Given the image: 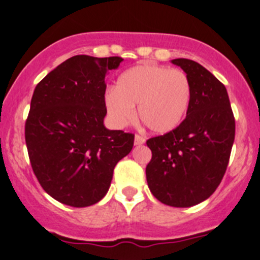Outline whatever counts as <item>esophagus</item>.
I'll use <instances>...</instances> for the list:
<instances>
[{
  "instance_id": "obj_1",
  "label": "esophagus",
  "mask_w": 260,
  "mask_h": 260,
  "mask_svg": "<svg viewBox=\"0 0 260 260\" xmlns=\"http://www.w3.org/2000/svg\"><path fill=\"white\" fill-rule=\"evenodd\" d=\"M145 142H146L145 137H142V136H140V135L135 136V145L136 146H141V145H143Z\"/></svg>"
}]
</instances>
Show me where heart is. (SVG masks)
<instances>
[{"label": "heart", "instance_id": "b5f03b06", "mask_svg": "<svg viewBox=\"0 0 260 260\" xmlns=\"http://www.w3.org/2000/svg\"><path fill=\"white\" fill-rule=\"evenodd\" d=\"M191 83L185 72L143 64L125 70L106 94L107 112L118 127L138 117L151 132L165 135L176 129L188 111Z\"/></svg>", "mask_w": 260, "mask_h": 260}]
</instances>
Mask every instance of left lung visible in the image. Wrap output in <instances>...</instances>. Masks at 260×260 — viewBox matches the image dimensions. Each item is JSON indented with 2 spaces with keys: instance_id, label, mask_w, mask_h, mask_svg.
I'll list each match as a JSON object with an SVG mask.
<instances>
[{
  "instance_id": "obj_1",
  "label": "left lung",
  "mask_w": 260,
  "mask_h": 260,
  "mask_svg": "<svg viewBox=\"0 0 260 260\" xmlns=\"http://www.w3.org/2000/svg\"><path fill=\"white\" fill-rule=\"evenodd\" d=\"M191 83L186 118L176 129L149 138L152 158L146 177L152 195L174 208L209 199L221 182L235 137L229 95L208 69L188 59H174Z\"/></svg>"
}]
</instances>
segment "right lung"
Here are the masks:
<instances>
[{
    "label": "right lung",
    "mask_w": 260,
    "mask_h": 260,
    "mask_svg": "<svg viewBox=\"0 0 260 260\" xmlns=\"http://www.w3.org/2000/svg\"><path fill=\"white\" fill-rule=\"evenodd\" d=\"M122 57L75 55L36 85L25 124L31 167L51 198L85 208L108 192L135 135L104 127L106 75Z\"/></svg>",
    "instance_id": "1"
}]
</instances>
